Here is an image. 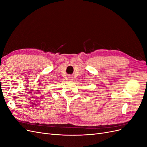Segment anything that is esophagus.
Listing matches in <instances>:
<instances>
[{
  "instance_id": "esophagus-1",
  "label": "esophagus",
  "mask_w": 147,
  "mask_h": 147,
  "mask_svg": "<svg viewBox=\"0 0 147 147\" xmlns=\"http://www.w3.org/2000/svg\"><path fill=\"white\" fill-rule=\"evenodd\" d=\"M68 79L70 80H73V77H69Z\"/></svg>"
}]
</instances>
